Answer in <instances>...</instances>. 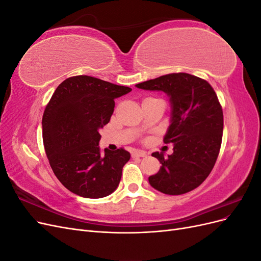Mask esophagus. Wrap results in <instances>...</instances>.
<instances>
[{
	"label": "esophagus",
	"mask_w": 261,
	"mask_h": 261,
	"mask_svg": "<svg viewBox=\"0 0 261 261\" xmlns=\"http://www.w3.org/2000/svg\"><path fill=\"white\" fill-rule=\"evenodd\" d=\"M132 155H133V158H136V156H146L147 153H146L145 151H141V150H135V151H134V152L132 153Z\"/></svg>",
	"instance_id": "esophagus-1"
}]
</instances>
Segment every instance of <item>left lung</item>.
<instances>
[{"mask_svg": "<svg viewBox=\"0 0 261 261\" xmlns=\"http://www.w3.org/2000/svg\"><path fill=\"white\" fill-rule=\"evenodd\" d=\"M163 91L171 103V121L163 138L173 144V153L153 152L162 164L149 183L167 195L186 194L208 177L219 155L223 133V112L208 82L187 73L163 75L136 85Z\"/></svg>", "mask_w": 261, "mask_h": 261, "instance_id": "left-lung-1", "label": "left lung"}]
</instances>
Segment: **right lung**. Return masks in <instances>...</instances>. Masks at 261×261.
I'll return each mask as SVG.
<instances>
[{"label":"right lung","mask_w":261,"mask_h":261,"mask_svg":"<svg viewBox=\"0 0 261 261\" xmlns=\"http://www.w3.org/2000/svg\"><path fill=\"white\" fill-rule=\"evenodd\" d=\"M99 78L69 77L54 91L42 117V138L55 176L68 191L84 198L112 194L130 154L120 148L99 147V130L109 123L115 102L130 92Z\"/></svg>","instance_id":"obj_1"}]
</instances>
